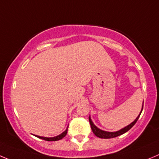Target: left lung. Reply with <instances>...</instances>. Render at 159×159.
<instances>
[{
	"mask_svg": "<svg viewBox=\"0 0 159 159\" xmlns=\"http://www.w3.org/2000/svg\"><path fill=\"white\" fill-rule=\"evenodd\" d=\"M143 107H142V110H141V112L142 111H143ZM141 112H140V114H141ZM140 115H138L137 118L135 119L134 121H133V122L131 123L130 125H127L126 127H125V128H123L122 129L119 130V131H117V132H106V131H103V130L100 129H98L97 127L93 123V121H92L91 118H89V123H90V125H91V129L92 130H93V133H94L95 135H96L97 137L99 138H102V139H110V138H114V137H116V136H120V135H122L123 133H126L127 131H129V130L130 129L132 128V127L135 124H136V122L137 121L138 118H139V117H140Z\"/></svg>",
	"mask_w": 159,
	"mask_h": 159,
	"instance_id": "1",
	"label": "left lung"
}]
</instances>
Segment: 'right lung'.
<instances>
[{
  "label": "right lung",
  "mask_w": 159,
  "mask_h": 159,
  "mask_svg": "<svg viewBox=\"0 0 159 159\" xmlns=\"http://www.w3.org/2000/svg\"><path fill=\"white\" fill-rule=\"evenodd\" d=\"M67 129H68V127L63 133H61V134L59 135V136H55V137H43V136H36L37 137L40 138V139H42V140H47V141H57V140L63 139V138L66 136V133H67Z\"/></svg>",
  "instance_id": "right-lung-1"
}]
</instances>
